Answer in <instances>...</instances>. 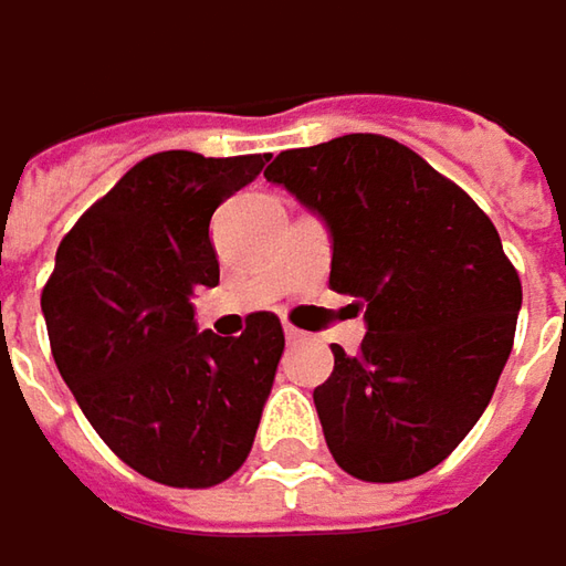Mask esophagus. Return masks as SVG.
<instances>
[{"label":"esophagus","mask_w":566,"mask_h":566,"mask_svg":"<svg viewBox=\"0 0 566 566\" xmlns=\"http://www.w3.org/2000/svg\"><path fill=\"white\" fill-rule=\"evenodd\" d=\"M283 337L290 340V344H298V340H305V331H298L293 325H283Z\"/></svg>","instance_id":"obj_1"}]
</instances>
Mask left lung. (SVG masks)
<instances>
[{
  "label": "left lung",
  "mask_w": 566,
  "mask_h": 566,
  "mask_svg": "<svg viewBox=\"0 0 566 566\" xmlns=\"http://www.w3.org/2000/svg\"><path fill=\"white\" fill-rule=\"evenodd\" d=\"M264 178L325 222L327 283L366 322L312 395L334 462L379 484L437 468L491 405L523 308L494 222L376 133L280 153Z\"/></svg>",
  "instance_id": "obj_1"
}]
</instances>
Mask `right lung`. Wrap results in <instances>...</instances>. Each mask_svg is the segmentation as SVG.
<instances>
[{
	"instance_id": "right-lung-1",
	"label": "right lung",
	"mask_w": 566,
	"mask_h": 566,
	"mask_svg": "<svg viewBox=\"0 0 566 566\" xmlns=\"http://www.w3.org/2000/svg\"><path fill=\"white\" fill-rule=\"evenodd\" d=\"M268 156L143 158L60 241L41 308L53 359L88 423L133 471L212 488L251 452L283 356L270 312L241 337L197 331L193 293L219 283L212 212Z\"/></svg>"
}]
</instances>
